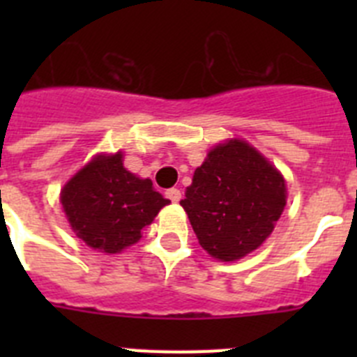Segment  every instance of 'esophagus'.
Masks as SVG:
<instances>
[{
	"label": "esophagus",
	"instance_id": "34e87169",
	"mask_svg": "<svg viewBox=\"0 0 357 357\" xmlns=\"http://www.w3.org/2000/svg\"><path fill=\"white\" fill-rule=\"evenodd\" d=\"M166 198H169V200H172L173 204H176V202H181V198H182L181 189H176V188L168 189V191H166Z\"/></svg>",
	"mask_w": 357,
	"mask_h": 357
}]
</instances>
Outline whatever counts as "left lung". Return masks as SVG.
Here are the masks:
<instances>
[{"label":"left lung","mask_w":357,"mask_h":357,"mask_svg":"<svg viewBox=\"0 0 357 357\" xmlns=\"http://www.w3.org/2000/svg\"><path fill=\"white\" fill-rule=\"evenodd\" d=\"M181 206L198 243L220 261H238L263 245L286 206V182L241 139L218 144L195 169Z\"/></svg>","instance_id":"8db88e82"}]
</instances>
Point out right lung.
<instances>
[{
	"label": "right lung",
	"mask_w": 357,
	"mask_h": 357,
	"mask_svg": "<svg viewBox=\"0 0 357 357\" xmlns=\"http://www.w3.org/2000/svg\"><path fill=\"white\" fill-rule=\"evenodd\" d=\"M69 225L91 248L118 254L137 243L168 198L123 166V153L98 155L61 191Z\"/></svg>",
	"instance_id": "add662e5"
}]
</instances>
